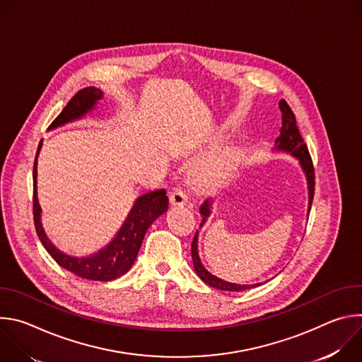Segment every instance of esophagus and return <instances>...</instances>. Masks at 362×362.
<instances>
[{
  "instance_id": "esophagus-1",
  "label": "esophagus",
  "mask_w": 362,
  "mask_h": 362,
  "mask_svg": "<svg viewBox=\"0 0 362 362\" xmlns=\"http://www.w3.org/2000/svg\"><path fill=\"white\" fill-rule=\"evenodd\" d=\"M186 203H187V194L183 190L176 189L170 194V204H173V206H185Z\"/></svg>"
}]
</instances>
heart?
<instances>
[{
	"label": "heart",
	"instance_id": "b5f03b06",
	"mask_svg": "<svg viewBox=\"0 0 362 362\" xmlns=\"http://www.w3.org/2000/svg\"><path fill=\"white\" fill-rule=\"evenodd\" d=\"M232 166H233V154L230 151H223L221 156L214 163H211L209 168L199 176V179L203 182L222 183L228 180V177L230 176Z\"/></svg>",
	"mask_w": 362,
	"mask_h": 362
}]
</instances>
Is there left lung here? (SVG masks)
Listing matches in <instances>:
<instances>
[{"instance_id":"8db88e82","label":"left lung","mask_w":362,"mask_h":362,"mask_svg":"<svg viewBox=\"0 0 362 362\" xmlns=\"http://www.w3.org/2000/svg\"><path fill=\"white\" fill-rule=\"evenodd\" d=\"M279 109L282 112V127H281V134L276 137L275 140V146L272 148V151H282V153H288L291 156H293L303 175L306 179V186H308V215L309 211H311V204H313V199H314V189H315V173H314V166H313V160L311 156H309V151L306 144L303 143L300 133L298 130L296 126V120H295V115L292 113V110L289 109V106L286 105L285 100L279 101ZM199 212L202 215V223H200V229L203 228V225L208 221V218L211 216L212 212V197L204 199L203 203L200 204ZM199 230H196V235L193 238L192 242V259H193V267L194 271L197 274V276L206 284L215 289L219 291H230V292H239V291H246V289H252L256 286L264 285V282L259 284H246V285H240V284H233V282H228L222 278H218L216 275H214L212 272H209L208 269L204 268V265L200 261L199 256Z\"/></svg>"}]
</instances>
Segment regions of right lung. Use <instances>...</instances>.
Wrapping results in <instances>:
<instances>
[{"instance_id": "add662e5", "label": "right lung", "mask_w": 362, "mask_h": 362, "mask_svg": "<svg viewBox=\"0 0 362 362\" xmlns=\"http://www.w3.org/2000/svg\"><path fill=\"white\" fill-rule=\"evenodd\" d=\"M105 97L97 87H87L80 90L63 109V112L57 116V119L49 124L48 130L62 127L67 123L76 122L91 113L98 101ZM42 147V140L38 144V150L35 154L33 179H34V197H33V211H34V223L37 235L45 247V250L51 255V257L64 269L73 272L74 275L90 279L109 282L120 278L134 264L137 253L140 250L143 238L150 228V225L156 221L160 215L168 211L169 199L166 196L165 189H158L153 192H147L140 194L126 216L123 225L116 232L113 239L97 252L87 256H73L67 255L63 250L57 249L56 245L48 239L44 232L41 223V206L37 197V160L38 154Z\"/></svg>"}]
</instances>
